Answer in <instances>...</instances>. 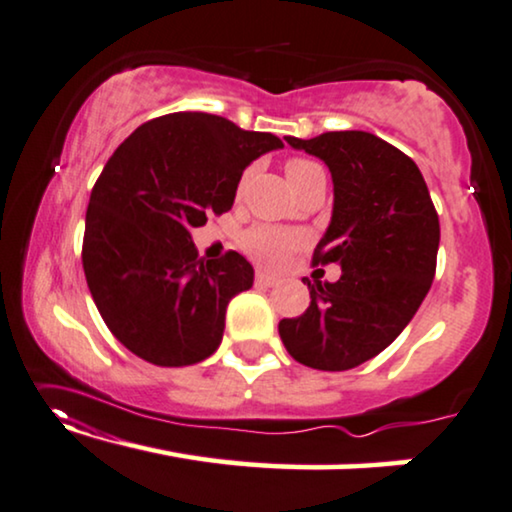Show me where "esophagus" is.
<instances>
[{
  "label": "esophagus",
  "instance_id": "obj_1",
  "mask_svg": "<svg viewBox=\"0 0 512 512\" xmlns=\"http://www.w3.org/2000/svg\"><path fill=\"white\" fill-rule=\"evenodd\" d=\"M255 285H259V287H273V285H278V278H273V276H269V273H264V271H257L255 273Z\"/></svg>",
  "mask_w": 512,
  "mask_h": 512
}]
</instances>
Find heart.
Here are the masks:
<instances>
[{
    "mask_svg": "<svg viewBox=\"0 0 512 512\" xmlns=\"http://www.w3.org/2000/svg\"><path fill=\"white\" fill-rule=\"evenodd\" d=\"M317 163H312L308 158H292L287 160L285 172L287 179L299 177L310 170H317ZM241 246L246 253L255 259V262L264 266H282L287 262V257L301 246V236L289 230H280V227L271 225H255L243 234Z\"/></svg>",
    "mask_w": 512,
    "mask_h": 512,
    "instance_id": "heart-1",
    "label": "heart"
}]
</instances>
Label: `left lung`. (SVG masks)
<instances>
[{"label":"left lung","instance_id":"8db88e82","mask_svg":"<svg viewBox=\"0 0 512 512\" xmlns=\"http://www.w3.org/2000/svg\"><path fill=\"white\" fill-rule=\"evenodd\" d=\"M285 140L329 165L333 216L312 264H340L342 276L308 282V310L278 324L282 345L308 368L352 370L384 352L430 292L439 216L414 160L377 135Z\"/></svg>","mask_w":512,"mask_h":512}]
</instances>
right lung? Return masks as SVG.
<instances>
[{
  "mask_svg": "<svg viewBox=\"0 0 512 512\" xmlns=\"http://www.w3.org/2000/svg\"><path fill=\"white\" fill-rule=\"evenodd\" d=\"M280 137L207 112H172L126 137L91 190L82 269L114 338L135 356L183 368L216 352L225 312L253 287L239 253L197 257L193 227L230 211L241 174Z\"/></svg>",
  "mask_w": 512,
  "mask_h": 512,
  "instance_id": "right-lung-1",
  "label": "right lung"
}]
</instances>
